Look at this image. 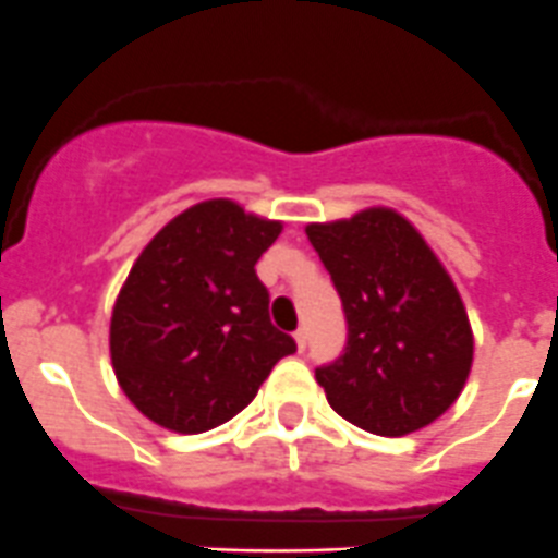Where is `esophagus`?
I'll list each match as a JSON object with an SVG mask.
<instances>
[{"label": "esophagus", "instance_id": "obj_1", "mask_svg": "<svg viewBox=\"0 0 558 558\" xmlns=\"http://www.w3.org/2000/svg\"><path fill=\"white\" fill-rule=\"evenodd\" d=\"M294 340H296V349L305 351V345H307V329H305V327L296 329V332H294Z\"/></svg>", "mask_w": 558, "mask_h": 558}]
</instances>
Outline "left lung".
Listing matches in <instances>:
<instances>
[{
	"label": "left lung",
	"instance_id": "obj_1",
	"mask_svg": "<svg viewBox=\"0 0 558 558\" xmlns=\"http://www.w3.org/2000/svg\"><path fill=\"white\" fill-rule=\"evenodd\" d=\"M305 231L349 327L343 354L316 367L329 405L376 436L430 425L458 400L474 356L466 307L450 275L392 209L373 207Z\"/></svg>",
	"mask_w": 558,
	"mask_h": 558
}]
</instances>
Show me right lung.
I'll return each instance as SVG.
<instances>
[{
  "instance_id": "obj_1",
  "label": "right lung",
  "mask_w": 558,
  "mask_h": 558,
  "mask_svg": "<svg viewBox=\"0 0 558 558\" xmlns=\"http://www.w3.org/2000/svg\"><path fill=\"white\" fill-rule=\"evenodd\" d=\"M280 229L215 198L177 215L135 258L113 305L111 362L153 423L177 434L218 428L296 351L269 322V291L256 275Z\"/></svg>"
}]
</instances>
